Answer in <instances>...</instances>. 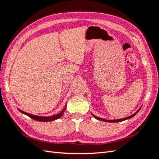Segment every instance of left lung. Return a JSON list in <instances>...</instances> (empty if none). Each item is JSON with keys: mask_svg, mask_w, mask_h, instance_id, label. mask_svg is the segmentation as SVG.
<instances>
[{"mask_svg": "<svg viewBox=\"0 0 159 159\" xmlns=\"http://www.w3.org/2000/svg\"><path fill=\"white\" fill-rule=\"evenodd\" d=\"M141 107H140V109H139L136 112V113H134L133 115H131V116H129V117H125V118H123V119H116V120H106V119H102V118H100V117H96V116H95L94 115H93L92 113V115L93 116V117L94 118H95V119H98V120H100V121H105V122H110V123H115V122H121V121H125V120H127V119H130V118H132L133 117H134V115H135L139 111V110L141 109Z\"/></svg>", "mask_w": 159, "mask_h": 159, "instance_id": "8db88e82", "label": "left lung"}]
</instances>
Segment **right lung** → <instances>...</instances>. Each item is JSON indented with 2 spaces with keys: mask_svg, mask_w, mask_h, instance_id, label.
<instances>
[{
  "mask_svg": "<svg viewBox=\"0 0 159 159\" xmlns=\"http://www.w3.org/2000/svg\"><path fill=\"white\" fill-rule=\"evenodd\" d=\"M66 106L65 107V108L57 114V115H53V116H50V117H40V116H36V115H31V114H29L28 113H26L25 111H21L20 109H18L20 111L24 114H25L26 115H28V117H30V118H32V119L34 120H36V121H42V122H46V121H54V120H56L57 119H59L60 118L62 115H63L64 114V111L66 110Z\"/></svg>",
  "mask_w": 159,
  "mask_h": 159,
  "instance_id": "right-lung-1",
  "label": "right lung"
}]
</instances>
